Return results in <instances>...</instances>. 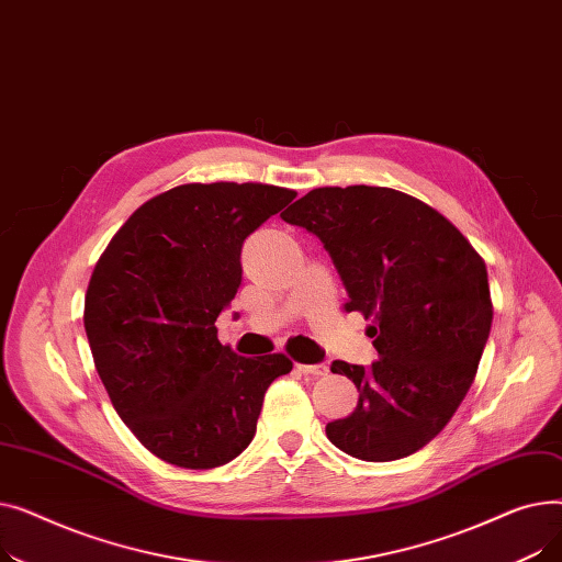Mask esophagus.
<instances>
[{"instance_id": "1", "label": "esophagus", "mask_w": 562, "mask_h": 562, "mask_svg": "<svg viewBox=\"0 0 562 562\" xmlns=\"http://www.w3.org/2000/svg\"><path fill=\"white\" fill-rule=\"evenodd\" d=\"M299 371H303L305 375L318 378V375H326L330 369H328V364H299Z\"/></svg>"}]
</instances>
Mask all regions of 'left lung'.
Wrapping results in <instances>:
<instances>
[{"mask_svg": "<svg viewBox=\"0 0 562 562\" xmlns=\"http://www.w3.org/2000/svg\"><path fill=\"white\" fill-rule=\"evenodd\" d=\"M282 221L318 236L348 291L344 310L373 318L378 360L330 367L360 398L326 426L328 439L367 462L424 449L456 415L490 337L483 257L449 218L387 187H321Z\"/></svg>", "mask_w": 562, "mask_h": 562, "instance_id": "8db88e82", "label": "left lung"}]
</instances>
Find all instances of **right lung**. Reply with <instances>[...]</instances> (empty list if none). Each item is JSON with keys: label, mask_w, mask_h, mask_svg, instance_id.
<instances>
[{"label": "right lung", "mask_w": 562, "mask_h": 562, "mask_svg": "<svg viewBox=\"0 0 562 562\" xmlns=\"http://www.w3.org/2000/svg\"><path fill=\"white\" fill-rule=\"evenodd\" d=\"M296 191L259 182L182 184L127 218L98 259L83 328L102 385L157 458L212 469L255 437L263 394L293 369L218 341L216 318L241 284V246Z\"/></svg>", "instance_id": "add662e5"}]
</instances>
